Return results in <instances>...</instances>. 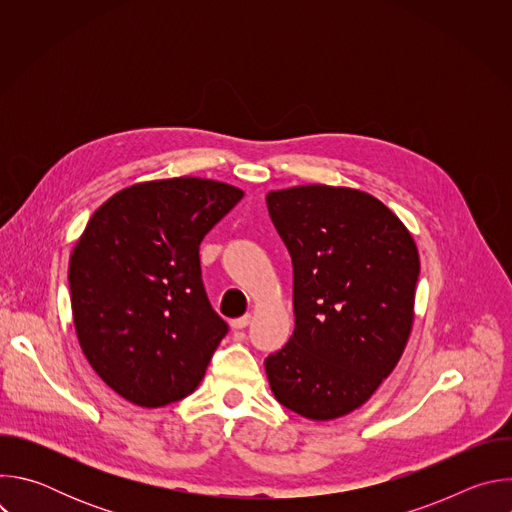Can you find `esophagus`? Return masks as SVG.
I'll return each mask as SVG.
<instances>
[{
  "label": "esophagus",
  "instance_id": "1",
  "mask_svg": "<svg viewBox=\"0 0 512 512\" xmlns=\"http://www.w3.org/2000/svg\"><path fill=\"white\" fill-rule=\"evenodd\" d=\"M249 322H251V314H245V316H241V318H235V320L231 322V326H233L235 330H243V328L249 326Z\"/></svg>",
  "mask_w": 512,
  "mask_h": 512
}]
</instances>
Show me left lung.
Masks as SVG:
<instances>
[{
  "mask_svg": "<svg viewBox=\"0 0 512 512\" xmlns=\"http://www.w3.org/2000/svg\"><path fill=\"white\" fill-rule=\"evenodd\" d=\"M294 265L296 328L265 358L275 399L302 417H342L379 389L413 324L419 255L375 196L324 184L267 194Z\"/></svg>",
  "mask_w": 512,
  "mask_h": 512,
  "instance_id": "1",
  "label": "left lung"
}]
</instances>
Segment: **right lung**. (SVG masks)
<instances>
[{
  "mask_svg": "<svg viewBox=\"0 0 512 512\" xmlns=\"http://www.w3.org/2000/svg\"><path fill=\"white\" fill-rule=\"evenodd\" d=\"M243 190L202 178L129 186L93 216L70 255L81 348L123 399L162 407L190 395L229 332L206 296L204 235Z\"/></svg>",
  "mask_w": 512,
  "mask_h": 512,
  "instance_id": "1",
  "label": "right lung"
}]
</instances>
